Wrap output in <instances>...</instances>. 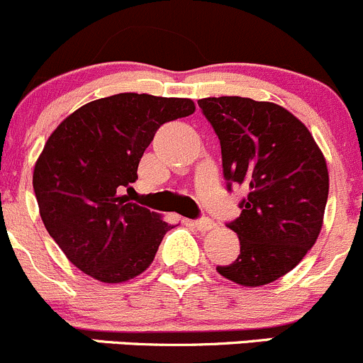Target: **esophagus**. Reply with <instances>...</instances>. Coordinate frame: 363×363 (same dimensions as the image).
I'll use <instances>...</instances> for the list:
<instances>
[{
	"instance_id": "34e87169",
	"label": "esophagus",
	"mask_w": 363,
	"mask_h": 363,
	"mask_svg": "<svg viewBox=\"0 0 363 363\" xmlns=\"http://www.w3.org/2000/svg\"><path fill=\"white\" fill-rule=\"evenodd\" d=\"M193 226H195L196 230H200V232H208V230L214 228V221L208 218H200L196 219V221H193Z\"/></svg>"
}]
</instances>
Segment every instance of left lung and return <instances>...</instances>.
I'll list each match as a JSON object with an SVG mask.
<instances>
[{
    "label": "left lung",
    "mask_w": 363,
    "mask_h": 363,
    "mask_svg": "<svg viewBox=\"0 0 363 363\" xmlns=\"http://www.w3.org/2000/svg\"><path fill=\"white\" fill-rule=\"evenodd\" d=\"M221 144L226 186L247 191L240 216L226 223L240 255L216 267L242 286H262L295 269L323 226L328 170L306 124L286 108L251 98L199 100Z\"/></svg>",
    "instance_id": "8db88e82"
}]
</instances>
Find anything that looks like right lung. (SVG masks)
<instances>
[{"label": "right lung", "instance_id": "right-lung-1", "mask_svg": "<svg viewBox=\"0 0 363 363\" xmlns=\"http://www.w3.org/2000/svg\"><path fill=\"white\" fill-rule=\"evenodd\" d=\"M193 112L188 98L121 93L89 101L52 131L33 188L47 232L77 269L123 283L151 265L174 226L125 191L161 124Z\"/></svg>", "mask_w": 363, "mask_h": 363}]
</instances>
